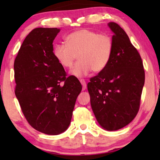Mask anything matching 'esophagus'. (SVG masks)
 <instances>
[{
    "mask_svg": "<svg viewBox=\"0 0 160 160\" xmlns=\"http://www.w3.org/2000/svg\"><path fill=\"white\" fill-rule=\"evenodd\" d=\"M80 82H81V84H82L83 90H85V89H86V88H87V83H86V82H85V80L84 79H80Z\"/></svg>",
    "mask_w": 160,
    "mask_h": 160,
    "instance_id": "34e87169",
    "label": "esophagus"
}]
</instances>
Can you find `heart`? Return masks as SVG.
Listing matches in <instances>:
<instances>
[{
    "label": "heart",
    "instance_id": "b5f03b06",
    "mask_svg": "<svg viewBox=\"0 0 160 160\" xmlns=\"http://www.w3.org/2000/svg\"><path fill=\"white\" fill-rule=\"evenodd\" d=\"M66 42L58 43L54 47L53 54L62 67L70 68L78 58L79 60L71 71L73 76L103 71L110 62L113 51V41L111 36L89 29H81L66 36Z\"/></svg>",
    "mask_w": 160,
    "mask_h": 160
}]
</instances>
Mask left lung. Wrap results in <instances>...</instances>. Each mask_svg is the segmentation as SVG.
<instances>
[{
	"instance_id": "left-lung-1",
	"label": "left lung",
	"mask_w": 160,
	"mask_h": 160,
	"mask_svg": "<svg viewBox=\"0 0 160 160\" xmlns=\"http://www.w3.org/2000/svg\"><path fill=\"white\" fill-rule=\"evenodd\" d=\"M108 26L113 32L112 58L103 71L90 78L87 89L98 123L113 131L130 124L138 112L145 71L125 31L116 22Z\"/></svg>"
}]
</instances>
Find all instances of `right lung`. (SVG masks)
I'll return each mask as SVG.
<instances>
[{
	"instance_id": "1",
	"label": "right lung",
	"mask_w": 160,
	"mask_h": 160,
	"mask_svg": "<svg viewBox=\"0 0 160 160\" xmlns=\"http://www.w3.org/2000/svg\"><path fill=\"white\" fill-rule=\"evenodd\" d=\"M56 28H37L26 36L14 63L15 95L30 125L47 135H58L71 123L82 89L78 78L67 76L53 54Z\"/></svg>"
}]
</instances>
